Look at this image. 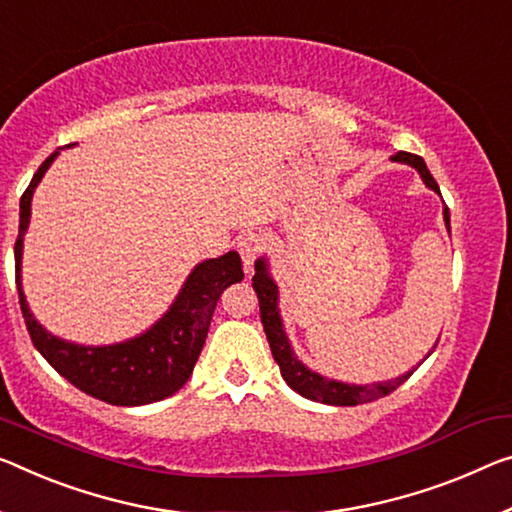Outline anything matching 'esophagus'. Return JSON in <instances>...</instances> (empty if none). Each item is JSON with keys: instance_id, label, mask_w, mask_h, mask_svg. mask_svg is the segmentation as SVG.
<instances>
[{"instance_id": "obj_1", "label": "esophagus", "mask_w": 512, "mask_h": 512, "mask_svg": "<svg viewBox=\"0 0 512 512\" xmlns=\"http://www.w3.org/2000/svg\"><path fill=\"white\" fill-rule=\"evenodd\" d=\"M238 247H240V256L242 261H245V267H251V263L256 261L258 256L263 254L265 247H267V235L261 231H247L242 238L238 240Z\"/></svg>"}]
</instances>
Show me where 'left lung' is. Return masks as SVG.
<instances>
[{
	"mask_svg": "<svg viewBox=\"0 0 512 512\" xmlns=\"http://www.w3.org/2000/svg\"><path fill=\"white\" fill-rule=\"evenodd\" d=\"M393 160L412 164V167L421 174L423 183H426L430 190L439 192L437 180L432 178V174L426 167V162H423V157L400 151V153L393 155ZM444 222L448 226V231H451L448 208H444ZM251 286H254L256 295H258V306H261V322H263L267 343H270L272 357L279 364V371L283 375V380L288 382V387L295 389L297 393H300V396L318 400V403H325V405H338V407L371 403V400L389 396L391 391H396L400 384H403L407 377L414 373V371H410V373L396 377V380L364 384V387H357V384H343V382H336V380H327V377L309 371V368H306L302 361H297V357L293 355V350H290L286 334H283L279 309H277V286H274L270 274H267V267H265L263 261H256V274H254V279H251Z\"/></svg>",
	"mask_w": 512,
	"mask_h": 512,
	"instance_id": "obj_1",
	"label": "left lung"
}]
</instances>
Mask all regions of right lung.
Wrapping results in <instances>:
<instances>
[{
	"label": "right lung",
	"instance_id": "add662e5",
	"mask_svg": "<svg viewBox=\"0 0 512 512\" xmlns=\"http://www.w3.org/2000/svg\"><path fill=\"white\" fill-rule=\"evenodd\" d=\"M54 157L57 153H52L38 167L20 199V229L18 240H15V283H18L20 309L31 343L61 377H66L80 391L105 400L109 405L135 407L167 398L190 380L196 359H199L203 343H206L217 300L231 283H238L245 277L240 267V256L229 251V254L196 265L183 290H180L178 300L164 313V318L132 341L105 345V348H86V345L66 343L47 334L31 316L25 295H22L20 258L22 238H25L31 215V194L41 183Z\"/></svg>",
	"mask_w": 512,
	"mask_h": 512
}]
</instances>
